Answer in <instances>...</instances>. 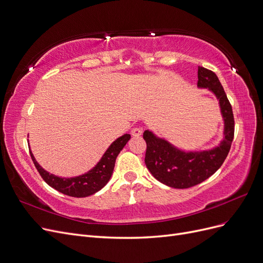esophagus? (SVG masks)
I'll use <instances>...</instances> for the list:
<instances>
[{
    "mask_svg": "<svg viewBox=\"0 0 263 263\" xmlns=\"http://www.w3.org/2000/svg\"><path fill=\"white\" fill-rule=\"evenodd\" d=\"M131 134L133 135V137H140V135L142 134V128H140V126H135V128L132 129Z\"/></svg>",
    "mask_w": 263,
    "mask_h": 263,
    "instance_id": "1",
    "label": "esophagus"
}]
</instances>
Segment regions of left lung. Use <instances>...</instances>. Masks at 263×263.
I'll return each instance as SVG.
<instances>
[{
	"instance_id": "1",
	"label": "left lung",
	"mask_w": 263,
	"mask_h": 263,
	"mask_svg": "<svg viewBox=\"0 0 263 263\" xmlns=\"http://www.w3.org/2000/svg\"><path fill=\"white\" fill-rule=\"evenodd\" d=\"M199 87H205L218 97L222 117L224 118V139L218 147L185 153L174 147L168 141L159 139L146 130L143 138L146 142L145 164L155 179L173 189H189L207 180L224 162L234 139V116L228 96L217 74L198 67Z\"/></svg>"
}]
</instances>
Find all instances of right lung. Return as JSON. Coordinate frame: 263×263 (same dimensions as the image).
<instances>
[{
    "label": "right lung",
    "mask_w": 263,
    "mask_h": 263,
    "mask_svg": "<svg viewBox=\"0 0 263 263\" xmlns=\"http://www.w3.org/2000/svg\"><path fill=\"white\" fill-rule=\"evenodd\" d=\"M130 139V134H124L119 139H117L93 169L82 174V176L74 178H60L48 173L35 161L31 152L30 156L36 170L48 185L68 196L86 197L102 190L109 181L114 171L116 158Z\"/></svg>",
    "instance_id": "1"
}]
</instances>
